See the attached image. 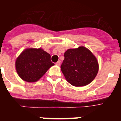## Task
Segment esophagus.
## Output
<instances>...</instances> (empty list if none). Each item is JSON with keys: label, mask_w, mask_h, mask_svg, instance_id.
I'll return each instance as SVG.
<instances>
[{"label": "esophagus", "mask_w": 121, "mask_h": 121, "mask_svg": "<svg viewBox=\"0 0 121 121\" xmlns=\"http://www.w3.org/2000/svg\"><path fill=\"white\" fill-rule=\"evenodd\" d=\"M56 65L59 66L60 65V60H58V61H57V62L56 63Z\"/></svg>", "instance_id": "34e87169"}]
</instances>
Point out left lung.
<instances>
[{
    "mask_svg": "<svg viewBox=\"0 0 121 121\" xmlns=\"http://www.w3.org/2000/svg\"><path fill=\"white\" fill-rule=\"evenodd\" d=\"M61 71L66 80L74 86H83L92 82L99 70L96 57L84 46L68 49L64 53Z\"/></svg>",
    "mask_w": 121,
    "mask_h": 121,
    "instance_id": "obj_1",
    "label": "left lung"
}]
</instances>
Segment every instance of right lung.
Wrapping results in <instances>:
<instances>
[{"mask_svg": "<svg viewBox=\"0 0 121 121\" xmlns=\"http://www.w3.org/2000/svg\"><path fill=\"white\" fill-rule=\"evenodd\" d=\"M50 59V54L42 48L25 49L15 62L17 73L23 81L37 82L54 65Z\"/></svg>", "mask_w": 121, "mask_h": 121, "instance_id": "right-lung-1", "label": "right lung"}]
</instances>
